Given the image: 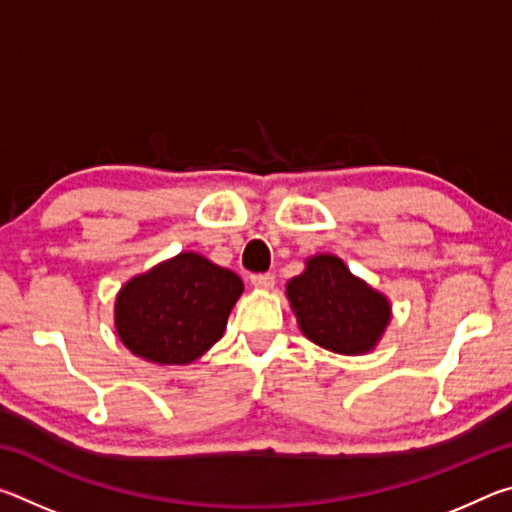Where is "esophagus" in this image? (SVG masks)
<instances>
[{
    "label": "esophagus",
    "mask_w": 512,
    "mask_h": 512,
    "mask_svg": "<svg viewBox=\"0 0 512 512\" xmlns=\"http://www.w3.org/2000/svg\"><path fill=\"white\" fill-rule=\"evenodd\" d=\"M250 284H253L255 289H273L275 275L273 273H253L250 275Z\"/></svg>",
    "instance_id": "1"
}]
</instances>
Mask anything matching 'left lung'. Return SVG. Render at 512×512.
<instances>
[{
	"label": "left lung",
	"instance_id": "obj_1",
	"mask_svg": "<svg viewBox=\"0 0 512 512\" xmlns=\"http://www.w3.org/2000/svg\"><path fill=\"white\" fill-rule=\"evenodd\" d=\"M287 296L302 334L339 354L372 350L391 320L388 300L332 255L311 257L307 271L287 284Z\"/></svg>",
	"mask_w": 512,
	"mask_h": 512
}]
</instances>
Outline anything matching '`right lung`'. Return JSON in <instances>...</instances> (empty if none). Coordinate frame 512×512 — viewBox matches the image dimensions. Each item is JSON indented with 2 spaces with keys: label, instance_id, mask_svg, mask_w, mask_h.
<instances>
[{
  "label": "right lung",
  "instance_id": "1",
  "mask_svg": "<svg viewBox=\"0 0 512 512\" xmlns=\"http://www.w3.org/2000/svg\"><path fill=\"white\" fill-rule=\"evenodd\" d=\"M241 291L239 275L228 268L180 253L119 291L117 334L137 357L183 366L221 339Z\"/></svg>",
  "mask_w": 512,
  "mask_h": 512
}]
</instances>
